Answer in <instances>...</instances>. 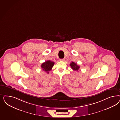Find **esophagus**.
<instances>
[{
	"instance_id": "obj_1",
	"label": "esophagus",
	"mask_w": 120,
	"mask_h": 120,
	"mask_svg": "<svg viewBox=\"0 0 120 120\" xmlns=\"http://www.w3.org/2000/svg\"><path fill=\"white\" fill-rule=\"evenodd\" d=\"M60 61H64L65 60V59L64 58V59H60Z\"/></svg>"
}]
</instances>
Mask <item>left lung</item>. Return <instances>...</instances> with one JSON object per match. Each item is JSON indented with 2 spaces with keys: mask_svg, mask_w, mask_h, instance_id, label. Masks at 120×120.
<instances>
[{
  "mask_svg": "<svg viewBox=\"0 0 120 120\" xmlns=\"http://www.w3.org/2000/svg\"><path fill=\"white\" fill-rule=\"evenodd\" d=\"M70 66L71 67V68L74 71H78L80 68L79 66H78L76 63H75L73 62H72L70 64Z\"/></svg>",
  "mask_w": 120,
  "mask_h": 120,
  "instance_id": "8db88e82",
  "label": "left lung"
}]
</instances>
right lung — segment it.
<instances>
[{"label":"right lung","instance_id":"right-lung-1","mask_svg":"<svg viewBox=\"0 0 120 120\" xmlns=\"http://www.w3.org/2000/svg\"><path fill=\"white\" fill-rule=\"evenodd\" d=\"M54 64V62L51 61L50 60H47L42 63L41 67L43 71H45L47 73H49V71L51 70Z\"/></svg>","mask_w":120,"mask_h":120}]
</instances>
